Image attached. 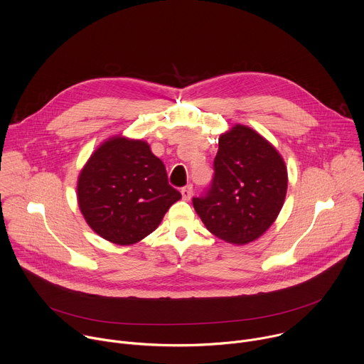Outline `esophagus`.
Returning <instances> with one entry per match:
<instances>
[{"instance_id":"1","label":"esophagus","mask_w":364,"mask_h":364,"mask_svg":"<svg viewBox=\"0 0 364 364\" xmlns=\"http://www.w3.org/2000/svg\"><path fill=\"white\" fill-rule=\"evenodd\" d=\"M191 194H193V186L188 184L186 187L181 188V196H183V200H190L191 198Z\"/></svg>"}]
</instances>
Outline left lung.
I'll return each instance as SVG.
<instances>
[{
    "instance_id": "obj_1",
    "label": "left lung",
    "mask_w": 364,
    "mask_h": 364,
    "mask_svg": "<svg viewBox=\"0 0 364 364\" xmlns=\"http://www.w3.org/2000/svg\"><path fill=\"white\" fill-rule=\"evenodd\" d=\"M214 176L193 205L210 232L232 245L260 237L279 215L287 170L276 149L246 126L218 140Z\"/></svg>"
}]
</instances>
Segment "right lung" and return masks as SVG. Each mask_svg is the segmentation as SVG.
<instances>
[{"label": "right lung", "mask_w": 364, "mask_h": 364, "mask_svg": "<svg viewBox=\"0 0 364 364\" xmlns=\"http://www.w3.org/2000/svg\"><path fill=\"white\" fill-rule=\"evenodd\" d=\"M77 190L88 225L119 246L137 243L153 232L171 204L181 198L150 146L123 137L105 141L90 157Z\"/></svg>", "instance_id": "add662e5"}]
</instances>
